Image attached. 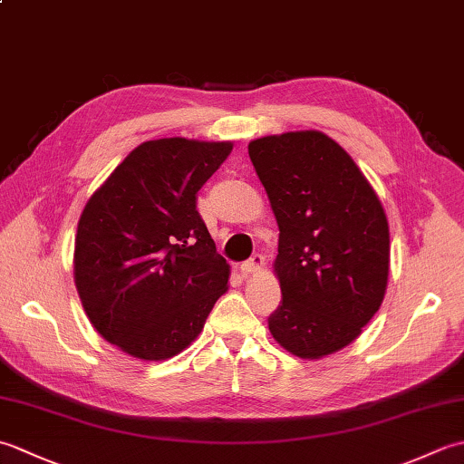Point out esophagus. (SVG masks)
<instances>
[{
	"instance_id": "esophagus-1",
	"label": "esophagus",
	"mask_w": 464,
	"mask_h": 464,
	"mask_svg": "<svg viewBox=\"0 0 464 464\" xmlns=\"http://www.w3.org/2000/svg\"><path fill=\"white\" fill-rule=\"evenodd\" d=\"M265 269V257L259 253H255L253 257L249 261H245L241 265V273L245 275V277H251V275H257Z\"/></svg>"
}]
</instances>
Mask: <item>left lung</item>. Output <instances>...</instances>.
Instances as JSON below:
<instances>
[{"instance_id":"8db88e82","label":"left lung","mask_w":464,"mask_h":464,"mask_svg":"<svg viewBox=\"0 0 464 464\" xmlns=\"http://www.w3.org/2000/svg\"><path fill=\"white\" fill-rule=\"evenodd\" d=\"M279 225L273 263L283 301L269 331L299 359H323L359 337L389 281V221L379 195L343 147L323 131L249 143Z\"/></svg>"}]
</instances>
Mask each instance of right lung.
<instances>
[{
	"label": "right lung",
	"mask_w": 464,
	"mask_h": 464,
	"mask_svg": "<svg viewBox=\"0 0 464 464\" xmlns=\"http://www.w3.org/2000/svg\"><path fill=\"white\" fill-rule=\"evenodd\" d=\"M231 141L163 137L137 145L85 203L73 279L102 337L141 361H165L199 337L231 267L197 211V191Z\"/></svg>",
	"instance_id": "right-lung-1"
}]
</instances>
